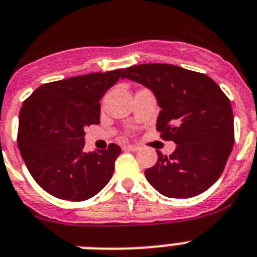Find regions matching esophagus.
<instances>
[{"label":"esophagus","mask_w":257,"mask_h":257,"mask_svg":"<svg viewBox=\"0 0 257 257\" xmlns=\"http://www.w3.org/2000/svg\"><path fill=\"white\" fill-rule=\"evenodd\" d=\"M125 150H131V152H137V150H140L139 146H136V145H126L124 146Z\"/></svg>","instance_id":"34e87169"}]
</instances>
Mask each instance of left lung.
Segmentation results:
<instances>
[{
    "mask_svg": "<svg viewBox=\"0 0 257 257\" xmlns=\"http://www.w3.org/2000/svg\"><path fill=\"white\" fill-rule=\"evenodd\" d=\"M128 78L150 88L161 112L157 131L174 141L170 157L145 170L148 182L171 198L197 196L214 184L234 146L230 100L210 77L171 64H141L124 69Z\"/></svg>",
    "mask_w": 257,
    "mask_h": 257,
    "instance_id": "obj_1",
    "label": "left lung"
}]
</instances>
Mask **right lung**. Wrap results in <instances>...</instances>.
<instances>
[{
  "label": "right lung",
  "mask_w": 257,
  "mask_h": 257,
  "mask_svg": "<svg viewBox=\"0 0 257 257\" xmlns=\"http://www.w3.org/2000/svg\"><path fill=\"white\" fill-rule=\"evenodd\" d=\"M122 78V69L90 73L38 87L19 112L18 148L45 192L83 201L108 184L120 146L86 153L85 126L100 121V99Z\"/></svg>",
  "instance_id": "add662e5"
}]
</instances>
